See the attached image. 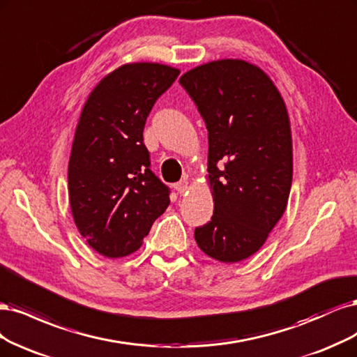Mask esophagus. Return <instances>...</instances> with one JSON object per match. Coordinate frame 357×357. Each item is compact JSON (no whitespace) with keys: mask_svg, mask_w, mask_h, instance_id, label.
Segmentation results:
<instances>
[{"mask_svg":"<svg viewBox=\"0 0 357 357\" xmlns=\"http://www.w3.org/2000/svg\"><path fill=\"white\" fill-rule=\"evenodd\" d=\"M188 188H190V187H188V182H187V181H181V182L175 183V190H176L179 194L187 192Z\"/></svg>","mask_w":357,"mask_h":357,"instance_id":"1","label":"esophagus"}]
</instances>
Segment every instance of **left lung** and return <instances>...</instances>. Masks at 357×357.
Wrapping results in <instances>:
<instances>
[{"instance_id": "obj_1", "label": "left lung", "mask_w": 357, "mask_h": 357, "mask_svg": "<svg viewBox=\"0 0 357 357\" xmlns=\"http://www.w3.org/2000/svg\"><path fill=\"white\" fill-rule=\"evenodd\" d=\"M179 83L209 132L213 216L194 238L216 261H243L266 243L289 199L292 133L284 100L273 79L243 59L199 65Z\"/></svg>"}]
</instances>
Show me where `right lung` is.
<instances>
[{
	"mask_svg": "<svg viewBox=\"0 0 357 357\" xmlns=\"http://www.w3.org/2000/svg\"><path fill=\"white\" fill-rule=\"evenodd\" d=\"M178 75V68L163 63H124L100 79L79 114L68 194L79 234L103 257L139 249L170 203L169 188L149 169L142 133L155 100Z\"/></svg>",
	"mask_w": 357,
	"mask_h": 357,
	"instance_id": "obj_1",
	"label": "right lung"
}]
</instances>
